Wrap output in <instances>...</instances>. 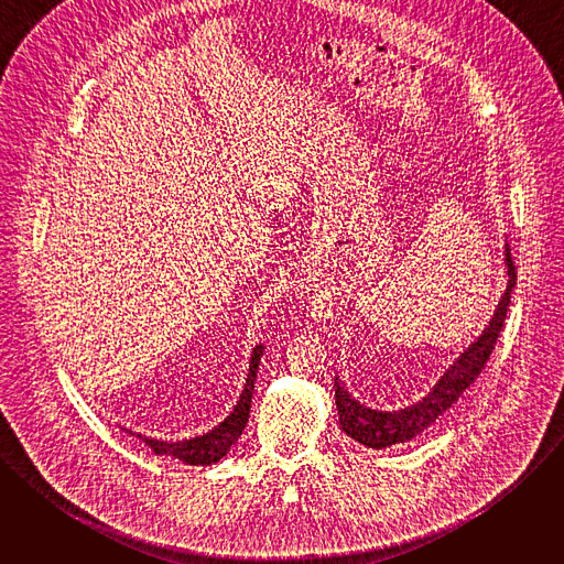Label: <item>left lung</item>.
Segmentation results:
<instances>
[{
  "instance_id": "obj_1",
  "label": "left lung",
  "mask_w": 564,
  "mask_h": 564,
  "mask_svg": "<svg viewBox=\"0 0 564 564\" xmlns=\"http://www.w3.org/2000/svg\"><path fill=\"white\" fill-rule=\"evenodd\" d=\"M505 263H507L509 281H507V290H505L500 303L496 305V312L489 321V326L477 337V341H473L455 359V364L440 377V381L433 386V390L422 401H417V404L392 411V413L372 411V409L364 406L361 401H357L341 386V379L335 377V404L339 411L341 431L348 437H352L355 442H359L368 448H386L392 444H404V442L417 437L420 433H424L426 429H431L440 420V415H444L455 404L459 394L477 379L481 368H485V364L489 361V357L496 348V341L500 337V330L505 326L507 307L511 303V292H513L516 279H518L509 246L505 248Z\"/></svg>"
}]
</instances>
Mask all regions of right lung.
Returning <instances> with one entry per match:
<instances>
[{
  "instance_id": "obj_1",
  "label": "right lung",
  "mask_w": 564,
  "mask_h": 564,
  "mask_svg": "<svg viewBox=\"0 0 564 564\" xmlns=\"http://www.w3.org/2000/svg\"><path fill=\"white\" fill-rule=\"evenodd\" d=\"M265 346L259 344L252 350V359H250V372L246 379V388L240 392L234 411L209 433L198 435L194 440H183V442H163V440H151V437H142L138 435L155 455H172L185 464L192 466H209L218 459H223L227 455V451L236 444V440L243 435V429L250 420V409H252V390H254V381H257V370H259V361L263 355Z\"/></svg>"
}]
</instances>
